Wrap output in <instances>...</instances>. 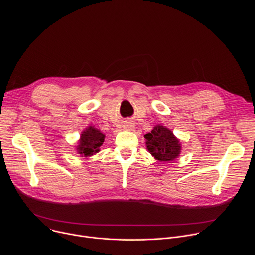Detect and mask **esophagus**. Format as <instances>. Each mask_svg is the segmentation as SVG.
Returning a JSON list of instances; mask_svg holds the SVG:
<instances>
[{"instance_id": "obj_1", "label": "esophagus", "mask_w": 255, "mask_h": 255, "mask_svg": "<svg viewBox=\"0 0 255 255\" xmlns=\"http://www.w3.org/2000/svg\"><path fill=\"white\" fill-rule=\"evenodd\" d=\"M124 128H125L126 130H131V129L133 128V124H132L131 122H128L127 124L124 125Z\"/></svg>"}]
</instances>
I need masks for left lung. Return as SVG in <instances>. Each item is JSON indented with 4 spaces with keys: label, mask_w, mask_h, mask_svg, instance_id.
<instances>
[{
    "label": "left lung",
    "mask_w": 255,
    "mask_h": 255,
    "mask_svg": "<svg viewBox=\"0 0 255 255\" xmlns=\"http://www.w3.org/2000/svg\"><path fill=\"white\" fill-rule=\"evenodd\" d=\"M146 139L148 151L159 161H171L180 152V144L170 130L164 126L157 125L144 136Z\"/></svg>",
    "instance_id": "8db88e82"
}]
</instances>
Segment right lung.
<instances>
[{
    "instance_id": "1",
    "label": "right lung",
    "mask_w": 255,
    "mask_h": 255,
    "mask_svg": "<svg viewBox=\"0 0 255 255\" xmlns=\"http://www.w3.org/2000/svg\"><path fill=\"white\" fill-rule=\"evenodd\" d=\"M104 134L98 129L90 126L86 129L81 136L80 145L78 146V151L84 156H91L100 151V147L104 142Z\"/></svg>"
}]
</instances>
